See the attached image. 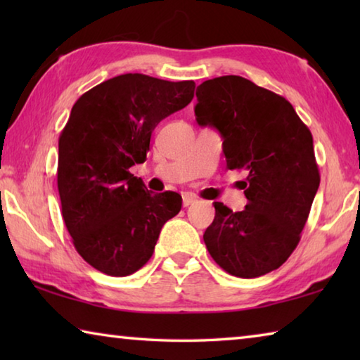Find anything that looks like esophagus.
Masks as SVG:
<instances>
[{
	"mask_svg": "<svg viewBox=\"0 0 360 360\" xmlns=\"http://www.w3.org/2000/svg\"><path fill=\"white\" fill-rule=\"evenodd\" d=\"M195 202H197V197H195V195H192V193H186L184 197H182V205H184V208L193 205Z\"/></svg>",
	"mask_w": 360,
	"mask_h": 360,
	"instance_id": "obj_1",
	"label": "esophagus"
}]
</instances>
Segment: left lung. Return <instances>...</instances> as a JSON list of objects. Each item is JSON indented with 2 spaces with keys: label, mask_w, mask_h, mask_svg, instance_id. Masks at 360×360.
<instances>
[{
  "label": "left lung",
  "mask_w": 360,
  "mask_h": 360,
  "mask_svg": "<svg viewBox=\"0 0 360 360\" xmlns=\"http://www.w3.org/2000/svg\"><path fill=\"white\" fill-rule=\"evenodd\" d=\"M198 125L224 139L229 169L248 173L246 208L233 212L214 202V221L203 240L230 275L257 278L294 252L319 187L313 136L281 95L241 76H221L197 89Z\"/></svg>",
  "instance_id": "obj_1"
}]
</instances>
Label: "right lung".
Segmentation results:
<instances>
[{"instance_id": "obj_1", "label": "right lung", "mask_w": 360, "mask_h": 360, "mask_svg": "<svg viewBox=\"0 0 360 360\" xmlns=\"http://www.w3.org/2000/svg\"><path fill=\"white\" fill-rule=\"evenodd\" d=\"M195 82L139 72L90 89L58 138L62 216L79 255L109 276L148 264L160 230L181 211L176 192L152 193L129 169L143 163L158 122L193 98Z\"/></svg>"}]
</instances>
